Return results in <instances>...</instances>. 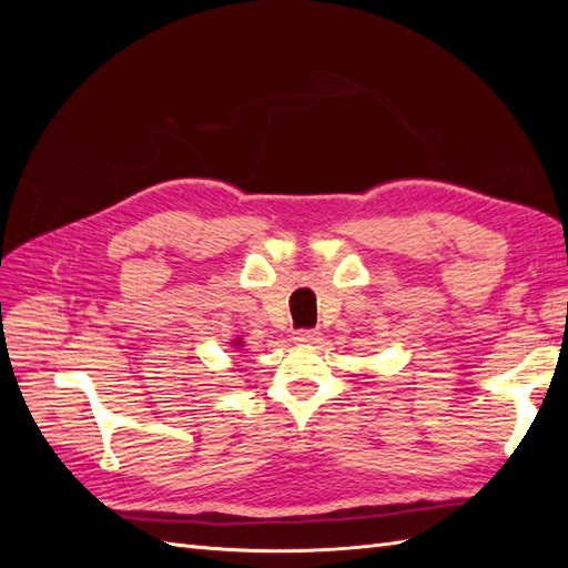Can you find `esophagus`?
Returning <instances> with one entry per match:
<instances>
[{
	"instance_id": "1",
	"label": "esophagus",
	"mask_w": 568,
	"mask_h": 568,
	"mask_svg": "<svg viewBox=\"0 0 568 568\" xmlns=\"http://www.w3.org/2000/svg\"><path fill=\"white\" fill-rule=\"evenodd\" d=\"M320 329H298L294 334V341L296 343H305V346H311V343H317L320 341Z\"/></svg>"
}]
</instances>
